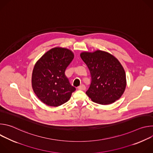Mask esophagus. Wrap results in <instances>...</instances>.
I'll return each mask as SVG.
<instances>
[{
	"label": "esophagus",
	"mask_w": 153,
	"mask_h": 153,
	"mask_svg": "<svg viewBox=\"0 0 153 153\" xmlns=\"http://www.w3.org/2000/svg\"><path fill=\"white\" fill-rule=\"evenodd\" d=\"M78 89L80 90H85L86 87H85V85L82 84L81 85H80V86L78 87Z\"/></svg>",
	"instance_id": "34e87169"
}]
</instances>
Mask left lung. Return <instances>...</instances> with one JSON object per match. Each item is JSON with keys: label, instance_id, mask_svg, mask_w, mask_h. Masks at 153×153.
Instances as JSON below:
<instances>
[{"label": "left lung", "instance_id": "obj_1", "mask_svg": "<svg viewBox=\"0 0 153 153\" xmlns=\"http://www.w3.org/2000/svg\"><path fill=\"white\" fill-rule=\"evenodd\" d=\"M80 57L91 74V84L86 91L88 96L101 105L111 104L118 100L126 87L125 73L119 60L100 50L82 53Z\"/></svg>", "mask_w": 153, "mask_h": 153}]
</instances>
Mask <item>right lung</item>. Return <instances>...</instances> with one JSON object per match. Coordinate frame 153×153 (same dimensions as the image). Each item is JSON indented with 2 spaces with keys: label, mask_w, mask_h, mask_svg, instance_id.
<instances>
[{
  "label": "right lung",
  "mask_w": 153,
  "mask_h": 153,
  "mask_svg": "<svg viewBox=\"0 0 153 153\" xmlns=\"http://www.w3.org/2000/svg\"><path fill=\"white\" fill-rule=\"evenodd\" d=\"M74 59L67 48H54L36 63L32 75V86L37 97L45 104L57 106L67 102L76 88L65 76V70Z\"/></svg>",
  "instance_id": "add662e5"
}]
</instances>
